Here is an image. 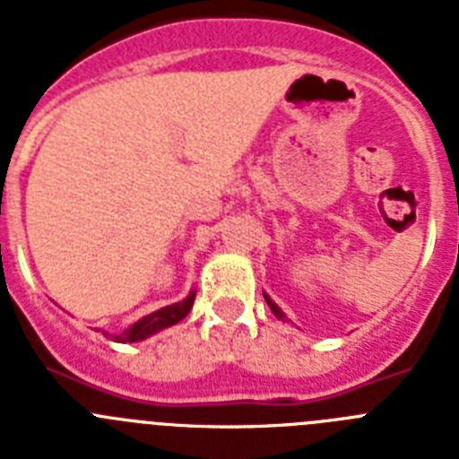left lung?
Returning <instances> with one entry per match:
<instances>
[{
    "label": "left lung",
    "instance_id": "8db88e82",
    "mask_svg": "<svg viewBox=\"0 0 459 459\" xmlns=\"http://www.w3.org/2000/svg\"><path fill=\"white\" fill-rule=\"evenodd\" d=\"M264 299H266V303H269L271 312H273V315H275V317H278V319H280V322H290V319H287V315H285V312L280 310V307H278V306H275V303H273V301H271V299H269V294H264Z\"/></svg>",
    "mask_w": 459,
    "mask_h": 459
}]
</instances>
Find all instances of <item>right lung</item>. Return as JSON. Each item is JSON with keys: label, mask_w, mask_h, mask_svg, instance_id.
I'll use <instances>...</instances> for the list:
<instances>
[{"label": "right lung", "mask_w": 459, "mask_h": 459, "mask_svg": "<svg viewBox=\"0 0 459 459\" xmlns=\"http://www.w3.org/2000/svg\"><path fill=\"white\" fill-rule=\"evenodd\" d=\"M193 301H195V290L186 296L184 301L160 307V310L152 312V315H144V317L137 319L135 324H131L128 328H124L121 333L109 335V333H105V331L103 333L109 335V338L115 340V342H140V340H147V338H152V335L160 333L163 328H169V326H174V324H179L181 319H184L186 315L190 312Z\"/></svg>", "instance_id": "1"}]
</instances>
